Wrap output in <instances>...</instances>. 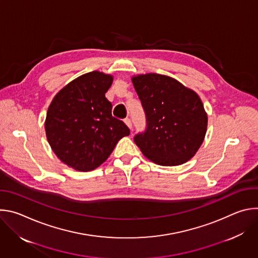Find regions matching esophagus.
Returning a JSON list of instances; mask_svg holds the SVG:
<instances>
[{"label": "esophagus", "mask_w": 258, "mask_h": 258, "mask_svg": "<svg viewBox=\"0 0 258 258\" xmlns=\"http://www.w3.org/2000/svg\"><path fill=\"white\" fill-rule=\"evenodd\" d=\"M123 121H124V123L130 127V128H132V126H133V123H132V120H131V118H128V117H126V118H124L123 119Z\"/></svg>", "instance_id": "obj_1"}]
</instances>
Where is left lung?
<instances>
[{
  "instance_id": "left-lung-1",
  "label": "left lung",
  "mask_w": 258,
  "mask_h": 258,
  "mask_svg": "<svg viewBox=\"0 0 258 258\" xmlns=\"http://www.w3.org/2000/svg\"><path fill=\"white\" fill-rule=\"evenodd\" d=\"M146 116V128L134 137L142 153L163 166L191 159L203 143L207 114L198 95L166 76L133 78Z\"/></svg>"
}]
</instances>
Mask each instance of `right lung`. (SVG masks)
I'll list each match as a JSON object with an SVG mask.
<instances>
[{
  "instance_id": "add662e5",
  "label": "right lung",
  "mask_w": 258,
  "mask_h": 258,
  "mask_svg": "<svg viewBox=\"0 0 258 258\" xmlns=\"http://www.w3.org/2000/svg\"><path fill=\"white\" fill-rule=\"evenodd\" d=\"M112 81L99 71L86 73L64 87L48 109L45 127L51 148L77 170L100 166L130 135L125 123L112 116V104L105 97Z\"/></svg>"
}]
</instances>
